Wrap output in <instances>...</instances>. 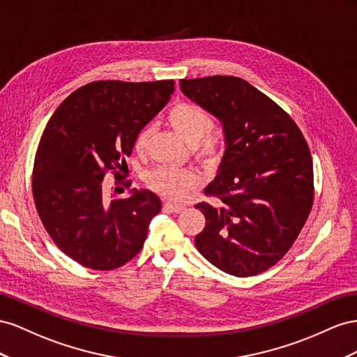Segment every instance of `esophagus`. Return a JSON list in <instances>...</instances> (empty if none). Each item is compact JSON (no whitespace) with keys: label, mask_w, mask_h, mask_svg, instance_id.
<instances>
[{"label":"esophagus","mask_w":357,"mask_h":357,"mask_svg":"<svg viewBox=\"0 0 357 357\" xmlns=\"http://www.w3.org/2000/svg\"><path fill=\"white\" fill-rule=\"evenodd\" d=\"M165 206H166L167 209H170L172 212H176V213H179V212H182V211L185 209L184 205H178V203H172V202H166Z\"/></svg>","instance_id":"obj_1"}]
</instances>
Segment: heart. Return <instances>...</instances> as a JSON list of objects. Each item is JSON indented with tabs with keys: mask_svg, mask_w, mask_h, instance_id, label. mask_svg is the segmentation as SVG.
<instances>
[{
	"mask_svg": "<svg viewBox=\"0 0 357 357\" xmlns=\"http://www.w3.org/2000/svg\"><path fill=\"white\" fill-rule=\"evenodd\" d=\"M169 124L176 133L187 140L188 144L196 148V154L200 158L213 160L218 152L220 142L218 139L209 133L212 121L208 112L195 103H178L169 110L167 115ZM152 133L151 126L142 128L135 140V146L137 151H145ZM200 175L190 167H170L160 166L149 172L148 184L154 188L161 196L169 199H184L187 192L199 185Z\"/></svg>",
	"mask_w": 357,
	"mask_h": 357,
	"instance_id": "obj_1",
	"label": "heart"
}]
</instances>
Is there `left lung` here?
<instances>
[{
	"instance_id": "8db88e82",
	"label": "left lung",
	"mask_w": 357,
	"mask_h": 357,
	"mask_svg": "<svg viewBox=\"0 0 357 357\" xmlns=\"http://www.w3.org/2000/svg\"><path fill=\"white\" fill-rule=\"evenodd\" d=\"M181 91L222 124L224 154L199 203L206 224L199 252L235 277L273 266L301 233L312 206V160L294 121L247 80L211 76L179 80Z\"/></svg>"
}]
</instances>
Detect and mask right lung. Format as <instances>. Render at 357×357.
<instances>
[{
  "instance_id": "obj_1",
  "label": "right lung",
  "mask_w": 357,
  "mask_h": 357,
  "mask_svg": "<svg viewBox=\"0 0 357 357\" xmlns=\"http://www.w3.org/2000/svg\"><path fill=\"white\" fill-rule=\"evenodd\" d=\"M173 80L91 82L49 119L36 154L33 195L46 231L66 256L96 271L116 269L142 250L160 197L133 188L127 199L103 192L107 169L135 148L139 131L173 94ZM118 173V172H116Z\"/></svg>"
}]
</instances>
